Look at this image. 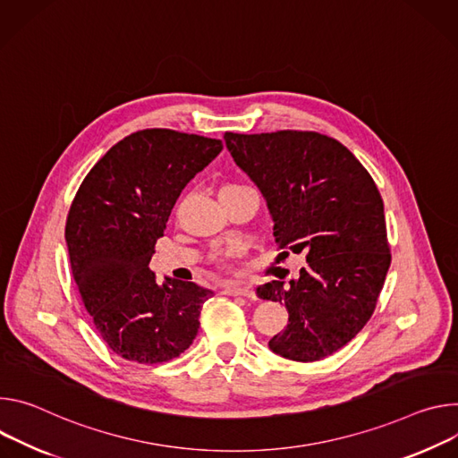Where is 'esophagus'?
I'll return each mask as SVG.
<instances>
[{
  "label": "esophagus",
  "instance_id": "obj_1",
  "mask_svg": "<svg viewBox=\"0 0 458 458\" xmlns=\"http://www.w3.org/2000/svg\"><path fill=\"white\" fill-rule=\"evenodd\" d=\"M225 293L231 296H245V298H255V291L249 285H240V284H229L225 285Z\"/></svg>",
  "mask_w": 458,
  "mask_h": 458
}]
</instances>
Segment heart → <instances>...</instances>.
I'll return each instance as SVG.
<instances>
[{"label":"heart","mask_w":458,"mask_h":458,"mask_svg":"<svg viewBox=\"0 0 458 458\" xmlns=\"http://www.w3.org/2000/svg\"><path fill=\"white\" fill-rule=\"evenodd\" d=\"M231 187H234L233 183H227V185H224L220 191H224V189H231ZM236 252H238V249H225V250H218L216 255H215V264L218 266V267H222V269H229L231 267V264H233V259L236 257Z\"/></svg>","instance_id":"obj_1"}]
</instances>
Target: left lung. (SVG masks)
<instances>
[{"mask_svg":"<svg viewBox=\"0 0 458 458\" xmlns=\"http://www.w3.org/2000/svg\"><path fill=\"white\" fill-rule=\"evenodd\" d=\"M224 140L267 199L280 247L308 260L289 285L273 280L257 291L289 311L269 347L294 362L322 360L357 336L377 308L391 264L382 196L352 152L326 134L225 132Z\"/></svg>","mask_w":458,"mask_h":458,"instance_id":"obj_1","label":"left lung"}]
</instances>
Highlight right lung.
Segmentation results:
<instances>
[{
  "label": "right lung",
  "instance_id": "add662e5",
  "mask_svg": "<svg viewBox=\"0 0 458 458\" xmlns=\"http://www.w3.org/2000/svg\"><path fill=\"white\" fill-rule=\"evenodd\" d=\"M222 148L220 140L171 129L132 132L98 160L71 203L74 282L99 336L125 360H173L198 333L213 291L173 278L158 284L148 262L182 189Z\"/></svg>",
  "mask_w": 458,
  "mask_h": 458
}]
</instances>
